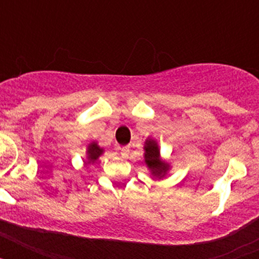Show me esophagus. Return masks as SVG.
<instances>
[{"label":"esophagus","mask_w":259,"mask_h":259,"mask_svg":"<svg viewBox=\"0 0 259 259\" xmlns=\"http://www.w3.org/2000/svg\"><path fill=\"white\" fill-rule=\"evenodd\" d=\"M120 154H122V157L127 158L128 155H130V148H128V146H123V148H120Z\"/></svg>","instance_id":"esophagus-1"}]
</instances>
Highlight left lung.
<instances>
[{
    "instance_id": "obj_1",
    "label": "left lung",
    "mask_w": 259,
    "mask_h": 259,
    "mask_svg": "<svg viewBox=\"0 0 259 259\" xmlns=\"http://www.w3.org/2000/svg\"><path fill=\"white\" fill-rule=\"evenodd\" d=\"M144 149H145V162L153 175L158 176V178L163 176L168 170V164L161 161L158 144L154 140H146Z\"/></svg>"
}]
</instances>
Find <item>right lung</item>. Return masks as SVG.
<instances>
[{"label":"right lung","mask_w":259,"mask_h":259,"mask_svg":"<svg viewBox=\"0 0 259 259\" xmlns=\"http://www.w3.org/2000/svg\"><path fill=\"white\" fill-rule=\"evenodd\" d=\"M104 153V150L100 148V146L97 145V143H92L91 145L88 146V150H87V154H88V162L91 163V162H95L96 159H97L100 155Z\"/></svg>","instance_id":"right-lung-1"}]
</instances>
